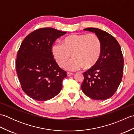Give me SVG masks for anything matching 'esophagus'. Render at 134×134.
Segmentation results:
<instances>
[{
	"label": "esophagus",
	"instance_id": "obj_1",
	"mask_svg": "<svg viewBox=\"0 0 134 134\" xmlns=\"http://www.w3.org/2000/svg\"><path fill=\"white\" fill-rule=\"evenodd\" d=\"M67 75L68 76H71L73 75L72 73H70V72H67Z\"/></svg>",
	"mask_w": 134,
	"mask_h": 134
}]
</instances>
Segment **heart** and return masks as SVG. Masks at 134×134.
Here are the masks:
<instances>
[{
  "label": "heart",
  "mask_w": 134,
  "mask_h": 134,
  "mask_svg": "<svg viewBox=\"0 0 134 134\" xmlns=\"http://www.w3.org/2000/svg\"><path fill=\"white\" fill-rule=\"evenodd\" d=\"M51 51L60 67L63 66L72 54L74 58L65 64V69L75 71L83 67L92 69L97 64L101 55L102 44L94 34H72L64 38L63 44H54Z\"/></svg>",
  "instance_id": "obj_1"
}]
</instances>
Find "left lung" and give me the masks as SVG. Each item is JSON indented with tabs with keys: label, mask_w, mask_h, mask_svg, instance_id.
<instances>
[{
	"label": "left lung",
	"mask_w": 134,
	"mask_h": 134,
	"mask_svg": "<svg viewBox=\"0 0 134 134\" xmlns=\"http://www.w3.org/2000/svg\"><path fill=\"white\" fill-rule=\"evenodd\" d=\"M84 30L98 37L102 52L97 64L83 73L81 89L92 99L105 100L115 93L123 77L124 59L121 47L114 37L105 31L93 27Z\"/></svg>",
	"instance_id": "obj_1"
}]
</instances>
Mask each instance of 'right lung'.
<instances>
[{"mask_svg": "<svg viewBox=\"0 0 134 134\" xmlns=\"http://www.w3.org/2000/svg\"><path fill=\"white\" fill-rule=\"evenodd\" d=\"M65 32L51 27L34 31L25 37L17 53L16 70L24 92L37 101H47L62 89L67 74L52 54L53 43Z\"/></svg>", "mask_w": 134, "mask_h": 134, "instance_id": "right-lung-1", "label": "right lung"}]
</instances>
